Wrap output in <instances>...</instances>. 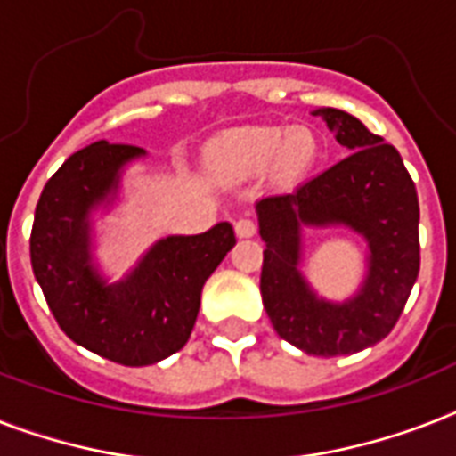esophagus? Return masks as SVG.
I'll use <instances>...</instances> for the list:
<instances>
[{"label": "esophagus", "instance_id": "1", "mask_svg": "<svg viewBox=\"0 0 456 456\" xmlns=\"http://www.w3.org/2000/svg\"><path fill=\"white\" fill-rule=\"evenodd\" d=\"M234 232H236V236H241V239H246V236H253L257 232L256 220H253V217H248V215H241V217L234 222Z\"/></svg>", "mask_w": 456, "mask_h": 456}]
</instances>
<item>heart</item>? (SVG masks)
Wrapping results in <instances>:
<instances>
[{"instance_id": "1", "label": "heart", "mask_w": 456, "mask_h": 456, "mask_svg": "<svg viewBox=\"0 0 456 456\" xmlns=\"http://www.w3.org/2000/svg\"><path fill=\"white\" fill-rule=\"evenodd\" d=\"M317 151L314 137L307 130H250L236 134L222 146V160L239 172H260L279 160L289 175L303 172Z\"/></svg>"}]
</instances>
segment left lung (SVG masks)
Returning a JSON list of instances; mask_svg holds the SVG:
<instances>
[{
	"mask_svg": "<svg viewBox=\"0 0 456 456\" xmlns=\"http://www.w3.org/2000/svg\"><path fill=\"white\" fill-rule=\"evenodd\" d=\"M314 116L324 118L353 153L291 193L257 203L267 243L260 293L281 338L307 354L336 357L386 338L403 314L421 263L419 199L395 146L383 144L346 110L322 109ZM303 224H346L368 239L370 274L357 299L333 305L306 289L297 272Z\"/></svg>",
	"mask_w": 456,
	"mask_h": 456,
	"instance_id": "obj_1",
	"label": "left lung"
}]
</instances>
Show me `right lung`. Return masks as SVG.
Wrapping results in <instances>:
<instances>
[{
	"mask_svg": "<svg viewBox=\"0 0 456 456\" xmlns=\"http://www.w3.org/2000/svg\"><path fill=\"white\" fill-rule=\"evenodd\" d=\"M142 153L109 142L73 153L42 189L30 234L32 272L61 329L125 367L153 364L184 347L203 284L236 243L229 222L206 234L167 236L125 281L103 284L89 267L87 213L116 189L118 170Z\"/></svg>",
	"mask_w": 456,
	"mask_h": 456,
	"instance_id": "right-lung-1",
	"label": "right lung"
}]
</instances>
